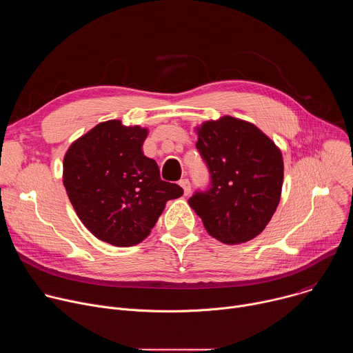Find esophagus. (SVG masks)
I'll return each instance as SVG.
<instances>
[{
  "mask_svg": "<svg viewBox=\"0 0 353 353\" xmlns=\"http://www.w3.org/2000/svg\"><path fill=\"white\" fill-rule=\"evenodd\" d=\"M179 184L181 185V188L184 190V195H188L190 191H191V184H190V180L188 179H181L179 181Z\"/></svg>",
  "mask_w": 353,
  "mask_h": 353,
  "instance_id": "obj_1",
  "label": "esophagus"
}]
</instances>
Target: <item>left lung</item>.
Listing matches in <instances>:
<instances>
[{"label": "left lung", "instance_id": "8db88e82", "mask_svg": "<svg viewBox=\"0 0 353 353\" xmlns=\"http://www.w3.org/2000/svg\"><path fill=\"white\" fill-rule=\"evenodd\" d=\"M195 143L208 166L211 185L188 204L207 232L225 244L259 236L281 199L283 161L279 148L254 124L230 116L196 128Z\"/></svg>", "mask_w": 353, "mask_h": 353}]
</instances>
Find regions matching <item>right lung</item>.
Returning <instances> with one entry per match:
<instances>
[{"label":"right lung","instance_id":"right-lung-1","mask_svg":"<svg viewBox=\"0 0 353 353\" xmlns=\"http://www.w3.org/2000/svg\"><path fill=\"white\" fill-rule=\"evenodd\" d=\"M146 137V128L109 120L72 142L64 157L63 183L78 218L94 237L117 247L141 243L168 201L183 195L143 155Z\"/></svg>","mask_w":353,"mask_h":353}]
</instances>
